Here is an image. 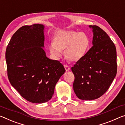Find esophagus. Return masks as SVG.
<instances>
[{
    "instance_id": "34e87169",
    "label": "esophagus",
    "mask_w": 125,
    "mask_h": 125,
    "mask_svg": "<svg viewBox=\"0 0 125 125\" xmlns=\"http://www.w3.org/2000/svg\"><path fill=\"white\" fill-rule=\"evenodd\" d=\"M64 67L65 70H66V71H68L70 70V67H69L68 66H67V65H66V64L64 65Z\"/></svg>"
}]
</instances>
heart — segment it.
<instances>
[{
	"label": "heart",
	"mask_w": 125,
	"mask_h": 125,
	"mask_svg": "<svg viewBox=\"0 0 125 125\" xmlns=\"http://www.w3.org/2000/svg\"><path fill=\"white\" fill-rule=\"evenodd\" d=\"M89 45L90 39L84 32L59 31L54 34L48 49L55 59L60 58L64 50V56L68 61L77 62L84 57Z\"/></svg>",
	"instance_id": "b5f03b06"
}]
</instances>
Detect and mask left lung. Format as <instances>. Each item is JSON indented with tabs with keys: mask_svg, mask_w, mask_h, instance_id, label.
Wrapping results in <instances>:
<instances>
[{
	"mask_svg": "<svg viewBox=\"0 0 125 125\" xmlns=\"http://www.w3.org/2000/svg\"><path fill=\"white\" fill-rule=\"evenodd\" d=\"M94 33L92 45L71 68L74 75L73 90L78 98L91 101L102 96L117 73L116 49L107 34L96 25H89Z\"/></svg>",
	"mask_w": 125,
	"mask_h": 125,
	"instance_id": "obj_1",
	"label": "left lung"
}]
</instances>
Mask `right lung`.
I'll return each instance as SVG.
<instances>
[{
  "label": "right lung",
  "mask_w": 125,
  "mask_h": 125,
  "mask_svg": "<svg viewBox=\"0 0 125 125\" xmlns=\"http://www.w3.org/2000/svg\"><path fill=\"white\" fill-rule=\"evenodd\" d=\"M44 25L23 26L11 37L5 52L8 76L25 100L42 104L52 98L55 86L65 69L58 61L47 57Z\"/></svg>",
  "instance_id": "1"
}]
</instances>
